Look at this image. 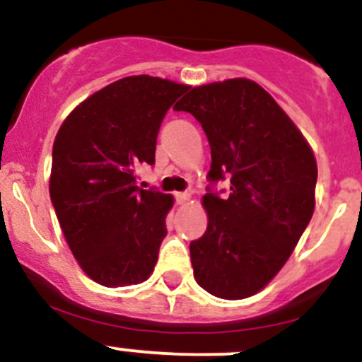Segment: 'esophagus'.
<instances>
[{
  "mask_svg": "<svg viewBox=\"0 0 362 362\" xmlns=\"http://www.w3.org/2000/svg\"><path fill=\"white\" fill-rule=\"evenodd\" d=\"M189 199H191V194H189V192H178V194H177V203L178 204L187 203Z\"/></svg>",
  "mask_w": 362,
  "mask_h": 362,
  "instance_id": "obj_1",
  "label": "esophagus"
}]
</instances>
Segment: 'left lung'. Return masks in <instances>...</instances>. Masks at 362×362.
<instances>
[{"label": "left lung", "mask_w": 362, "mask_h": 362, "mask_svg": "<svg viewBox=\"0 0 362 362\" xmlns=\"http://www.w3.org/2000/svg\"><path fill=\"white\" fill-rule=\"evenodd\" d=\"M173 110L194 115L211 151L208 226L189 247L196 282L217 298H249L282 269L312 218L315 156L289 115L249 78L194 87ZM226 177L232 187L221 199L213 184Z\"/></svg>", "instance_id": "1"}]
</instances>
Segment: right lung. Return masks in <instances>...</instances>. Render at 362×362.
<instances>
[{"label":"right lung","mask_w":362,"mask_h":362,"mask_svg":"<svg viewBox=\"0 0 362 362\" xmlns=\"http://www.w3.org/2000/svg\"><path fill=\"white\" fill-rule=\"evenodd\" d=\"M187 86L126 76L78 105L57 131L50 199L80 268L105 287L141 284L158 262L173 196L136 185L156 163L164 115Z\"/></svg>","instance_id":"obj_1"}]
</instances>
